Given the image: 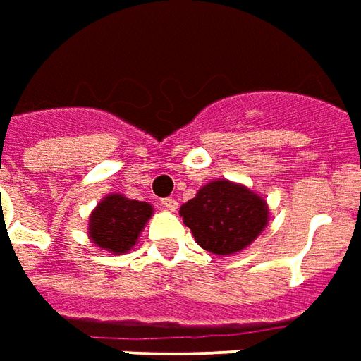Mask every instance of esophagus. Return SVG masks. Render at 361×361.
<instances>
[{
	"mask_svg": "<svg viewBox=\"0 0 361 361\" xmlns=\"http://www.w3.org/2000/svg\"><path fill=\"white\" fill-rule=\"evenodd\" d=\"M160 203H162L164 209H168V211H176V209H178V201H176V199H173V197L162 199Z\"/></svg>",
	"mask_w": 361,
	"mask_h": 361,
	"instance_id": "1",
	"label": "esophagus"
}]
</instances>
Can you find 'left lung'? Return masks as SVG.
<instances>
[{
    "instance_id": "1",
    "label": "left lung",
    "mask_w": 361,
    "mask_h": 361,
    "mask_svg": "<svg viewBox=\"0 0 361 361\" xmlns=\"http://www.w3.org/2000/svg\"><path fill=\"white\" fill-rule=\"evenodd\" d=\"M183 224L201 248L219 256L244 250L266 228L268 203L252 189L228 180H215L180 209Z\"/></svg>"
}]
</instances>
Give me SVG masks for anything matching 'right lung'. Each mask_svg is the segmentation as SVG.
<instances>
[{
	"label": "right lung",
	"mask_w": 361,
	"mask_h": 361,
	"mask_svg": "<svg viewBox=\"0 0 361 361\" xmlns=\"http://www.w3.org/2000/svg\"><path fill=\"white\" fill-rule=\"evenodd\" d=\"M152 205L146 201L127 199L121 193L103 197L90 216L87 234L95 246L111 254H127L152 216Z\"/></svg>",
	"instance_id": "obj_1"
}]
</instances>
